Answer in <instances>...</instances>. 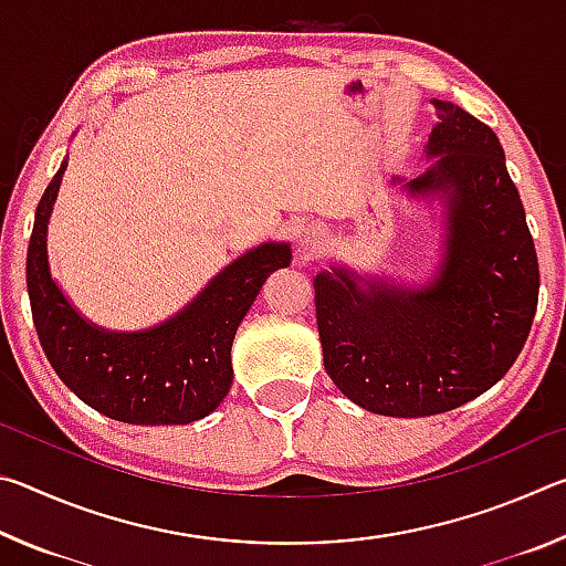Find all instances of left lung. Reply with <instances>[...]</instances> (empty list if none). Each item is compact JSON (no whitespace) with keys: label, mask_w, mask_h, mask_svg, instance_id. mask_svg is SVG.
Returning a JSON list of instances; mask_svg holds the SVG:
<instances>
[{"label":"left lung","mask_w":566,"mask_h":566,"mask_svg":"<svg viewBox=\"0 0 566 566\" xmlns=\"http://www.w3.org/2000/svg\"><path fill=\"white\" fill-rule=\"evenodd\" d=\"M424 175L395 179L447 207L444 254L417 286L361 280L332 266L314 280L324 369L354 405L385 417H429L494 387L520 357L539 300V264L496 134L434 99Z\"/></svg>","instance_id":"8db88e82"}]
</instances>
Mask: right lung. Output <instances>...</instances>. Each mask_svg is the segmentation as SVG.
<instances>
[{
    "instance_id": "right-lung-1",
    "label": "right lung",
    "mask_w": 566,
    "mask_h": 566,
    "mask_svg": "<svg viewBox=\"0 0 566 566\" xmlns=\"http://www.w3.org/2000/svg\"><path fill=\"white\" fill-rule=\"evenodd\" d=\"M66 159L36 205L27 249V292L42 349L84 405L124 424H189L219 407L232 387V342L274 270L292 262L286 242L249 249L185 310L142 332H109L74 310L50 274L46 224Z\"/></svg>"
}]
</instances>
